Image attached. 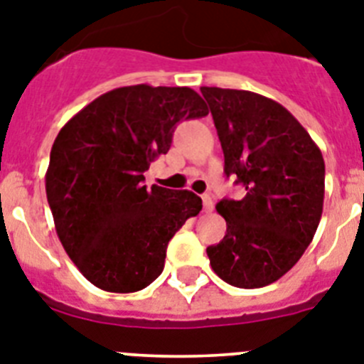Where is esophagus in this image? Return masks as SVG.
I'll return each mask as SVG.
<instances>
[{
    "mask_svg": "<svg viewBox=\"0 0 364 364\" xmlns=\"http://www.w3.org/2000/svg\"><path fill=\"white\" fill-rule=\"evenodd\" d=\"M213 208H214L213 198H210V196L205 194V196H203V210H205V213H213Z\"/></svg>",
    "mask_w": 364,
    "mask_h": 364,
    "instance_id": "1",
    "label": "esophagus"
}]
</instances>
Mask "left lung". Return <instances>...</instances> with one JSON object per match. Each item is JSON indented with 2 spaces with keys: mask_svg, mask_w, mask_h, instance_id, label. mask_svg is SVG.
<instances>
[{
  "mask_svg": "<svg viewBox=\"0 0 364 364\" xmlns=\"http://www.w3.org/2000/svg\"><path fill=\"white\" fill-rule=\"evenodd\" d=\"M213 113L225 173L245 186L216 210L227 232L207 247L214 273L243 289L277 282L304 255L324 203V159L282 104L243 90L201 87Z\"/></svg>",
  "mask_w": 364,
  "mask_h": 364,
  "instance_id": "8db88e82",
  "label": "left lung"
}]
</instances>
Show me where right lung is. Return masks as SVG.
Segmentation results:
<instances>
[{
    "label": "right lung",
    "mask_w": 364,
    "mask_h": 364,
    "mask_svg": "<svg viewBox=\"0 0 364 364\" xmlns=\"http://www.w3.org/2000/svg\"><path fill=\"white\" fill-rule=\"evenodd\" d=\"M208 115L191 87H117L87 104L50 148L46 192L56 235L93 286L134 293L164 267L166 247L201 198L144 185V172L172 144L176 126Z\"/></svg>",
    "instance_id": "obj_1"
}]
</instances>
